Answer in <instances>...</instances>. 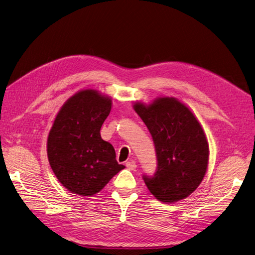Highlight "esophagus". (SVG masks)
I'll list each match as a JSON object with an SVG mask.
<instances>
[{
	"label": "esophagus",
	"mask_w": 255,
	"mask_h": 255,
	"mask_svg": "<svg viewBox=\"0 0 255 255\" xmlns=\"http://www.w3.org/2000/svg\"><path fill=\"white\" fill-rule=\"evenodd\" d=\"M126 166H127V168L128 169V170H135L136 167H137V165H136V163H135L134 160H128V161H127Z\"/></svg>",
	"instance_id": "esophagus-1"
}]
</instances>
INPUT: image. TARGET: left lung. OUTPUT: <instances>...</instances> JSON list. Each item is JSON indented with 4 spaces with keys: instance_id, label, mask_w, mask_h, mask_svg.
Returning <instances> with one entry per match:
<instances>
[{
    "instance_id": "8db88e82",
    "label": "left lung",
    "mask_w": 255,
    "mask_h": 255,
    "mask_svg": "<svg viewBox=\"0 0 255 255\" xmlns=\"http://www.w3.org/2000/svg\"><path fill=\"white\" fill-rule=\"evenodd\" d=\"M155 145L157 169L143 175L151 194L173 203L194 192L206 173L210 149L204 130L188 107L175 98L161 97L145 105L135 102Z\"/></svg>"
}]
</instances>
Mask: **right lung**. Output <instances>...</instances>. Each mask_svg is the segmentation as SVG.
<instances>
[{
	"mask_svg": "<svg viewBox=\"0 0 255 255\" xmlns=\"http://www.w3.org/2000/svg\"><path fill=\"white\" fill-rule=\"evenodd\" d=\"M112 110V99L95 89L69 98L53 122L47 141L49 163L61 185L72 194L91 197L126 167L100 129Z\"/></svg>",
	"mask_w": 255,
	"mask_h": 255,
	"instance_id": "add662e5",
	"label": "right lung"
}]
</instances>
